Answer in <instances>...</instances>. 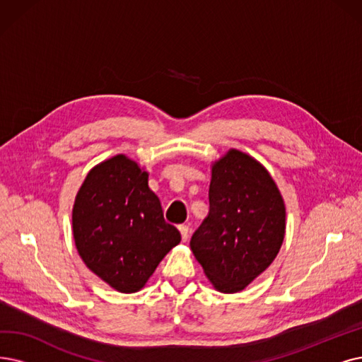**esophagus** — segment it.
Wrapping results in <instances>:
<instances>
[{"label":"esophagus","instance_id":"esophagus-1","mask_svg":"<svg viewBox=\"0 0 362 362\" xmlns=\"http://www.w3.org/2000/svg\"><path fill=\"white\" fill-rule=\"evenodd\" d=\"M178 228H180V233H181L182 240L189 239V226H187V224H180Z\"/></svg>","mask_w":362,"mask_h":362}]
</instances>
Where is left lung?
<instances>
[{
    "mask_svg": "<svg viewBox=\"0 0 362 362\" xmlns=\"http://www.w3.org/2000/svg\"><path fill=\"white\" fill-rule=\"evenodd\" d=\"M285 235V205L270 173L255 158L230 150L212 166L209 214L190 248L221 293L248 286L276 258Z\"/></svg>",
    "mask_w": 362,
    "mask_h": 362,
    "instance_id": "left-lung-1",
    "label": "left lung"
}]
</instances>
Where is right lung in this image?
<instances>
[{"label": "right lung", "mask_w": 362, "mask_h": 362, "mask_svg": "<svg viewBox=\"0 0 362 362\" xmlns=\"http://www.w3.org/2000/svg\"><path fill=\"white\" fill-rule=\"evenodd\" d=\"M77 251L95 274L120 293H136L180 243L165 221L148 173L123 154L95 166L72 209Z\"/></svg>", "instance_id": "obj_1"}]
</instances>
